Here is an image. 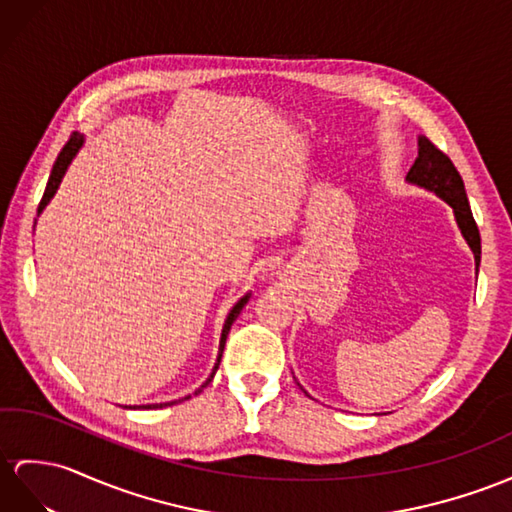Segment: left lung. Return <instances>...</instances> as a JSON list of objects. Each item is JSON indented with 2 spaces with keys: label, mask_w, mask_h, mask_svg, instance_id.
Segmentation results:
<instances>
[{
  "label": "left lung",
  "mask_w": 512,
  "mask_h": 512,
  "mask_svg": "<svg viewBox=\"0 0 512 512\" xmlns=\"http://www.w3.org/2000/svg\"><path fill=\"white\" fill-rule=\"evenodd\" d=\"M406 178L423 186V189L434 191L454 208L458 228L463 232L469 247L473 249L476 265H480V232L476 226V219L471 215L463 178H460V173L456 171L450 156L441 152L428 136H419V156L413 162V167H410Z\"/></svg>",
  "instance_id": "8db88e82"
}]
</instances>
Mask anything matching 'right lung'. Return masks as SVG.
Listing matches in <instances>:
<instances>
[{"instance_id":"obj_1","label":"right lung","mask_w":512,"mask_h":512,"mask_svg":"<svg viewBox=\"0 0 512 512\" xmlns=\"http://www.w3.org/2000/svg\"><path fill=\"white\" fill-rule=\"evenodd\" d=\"M80 145H82V136L78 134V132H73L71 136H69V141H67V145L60 149V154H58V158H56V162H54V169H52V176H49V180H47V186H45V193H43V199H41V204H39V213L41 210L47 206V202L49 199L54 197V193H56V189H58V184H60V180H62V176H65V171H67V167H69V162H71V158L76 156V152L80 149ZM247 304V295L241 299L239 304H236L232 310H230V315H228V319H226V326H223V332H221V343H219V358H217V365H215V369H213V373H210V378H208V382L213 380V376H215V371H217V367H219V363H221V354H223V345H226V339H228V332H230V328H232V323L236 321V317H239V313L243 310V306ZM206 382V384H208ZM204 384V386H206ZM202 386V389H204ZM199 389V391H202ZM197 391V393H199ZM191 397V395H189ZM189 397H184V400H189ZM173 404V402H171ZM162 406V404H160ZM145 408H152V406H145Z\"/></svg>"}]
</instances>
